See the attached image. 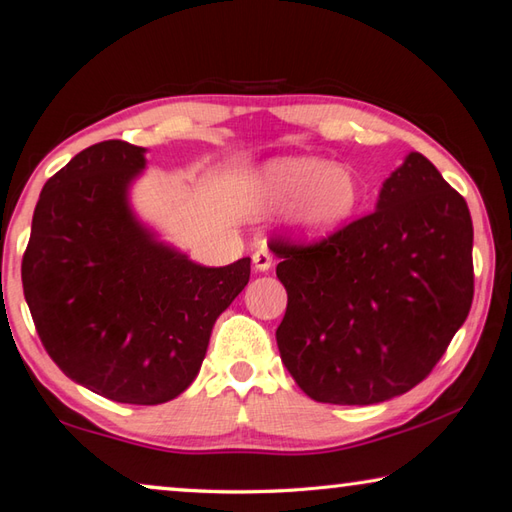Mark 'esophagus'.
<instances>
[{"label":"esophagus","instance_id":"1","mask_svg":"<svg viewBox=\"0 0 512 512\" xmlns=\"http://www.w3.org/2000/svg\"><path fill=\"white\" fill-rule=\"evenodd\" d=\"M253 264L259 270V273H264L270 266H273V253L266 246H259L255 253H253Z\"/></svg>","mask_w":512,"mask_h":512}]
</instances>
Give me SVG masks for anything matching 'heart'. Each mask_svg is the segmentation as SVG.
<instances>
[{
	"label": "heart",
	"instance_id": "1",
	"mask_svg": "<svg viewBox=\"0 0 512 512\" xmlns=\"http://www.w3.org/2000/svg\"><path fill=\"white\" fill-rule=\"evenodd\" d=\"M264 202L286 206L284 219L302 237H324L342 228L362 204V188L348 166L317 157L273 159L257 175Z\"/></svg>",
	"mask_w": 512,
	"mask_h": 512
}]
</instances>
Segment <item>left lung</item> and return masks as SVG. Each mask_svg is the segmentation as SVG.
I'll return each instance as SVG.
<instances>
[{
  "label": "left lung",
  "mask_w": 512,
  "mask_h": 512,
  "mask_svg": "<svg viewBox=\"0 0 512 512\" xmlns=\"http://www.w3.org/2000/svg\"><path fill=\"white\" fill-rule=\"evenodd\" d=\"M288 306L282 362L322 404L408 393L442 359L475 293L473 219L422 153L390 175L377 210L319 242L270 239Z\"/></svg>",
  "instance_id": "1"
}]
</instances>
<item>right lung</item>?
<instances>
[{
	"label": "right lung",
	"instance_id": "obj_1",
	"mask_svg": "<svg viewBox=\"0 0 512 512\" xmlns=\"http://www.w3.org/2000/svg\"><path fill=\"white\" fill-rule=\"evenodd\" d=\"M146 148L88 146L48 179L22 259L24 297L50 359L119 404L155 406L193 384L250 257L199 266L157 242L128 206Z\"/></svg>",
	"mask_w": 512,
	"mask_h": 512
}]
</instances>
